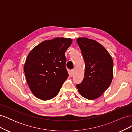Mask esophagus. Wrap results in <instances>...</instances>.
<instances>
[{
    "mask_svg": "<svg viewBox=\"0 0 132 132\" xmlns=\"http://www.w3.org/2000/svg\"><path fill=\"white\" fill-rule=\"evenodd\" d=\"M74 69H72V70H70V73H69V74H70V76H73V74H74Z\"/></svg>",
    "mask_w": 132,
    "mask_h": 132,
    "instance_id": "1",
    "label": "esophagus"
}]
</instances>
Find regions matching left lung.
Returning <instances> with one entry per match:
<instances>
[{"mask_svg":"<svg viewBox=\"0 0 132 132\" xmlns=\"http://www.w3.org/2000/svg\"><path fill=\"white\" fill-rule=\"evenodd\" d=\"M77 42L85 61V74L82 81L76 86L84 97L95 100L101 96L112 80L113 59L105 47L94 39L79 37Z\"/></svg>","mask_w":132,"mask_h":132,"instance_id":"left-lung-1","label":"left lung"}]
</instances>
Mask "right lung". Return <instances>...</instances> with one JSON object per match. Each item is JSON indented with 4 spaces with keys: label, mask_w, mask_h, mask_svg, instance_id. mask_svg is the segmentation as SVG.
Listing matches in <instances>:
<instances>
[{
    "label": "right lung",
    "mask_w": 132,
    "mask_h": 132,
    "mask_svg": "<svg viewBox=\"0 0 132 132\" xmlns=\"http://www.w3.org/2000/svg\"><path fill=\"white\" fill-rule=\"evenodd\" d=\"M72 43L71 38L57 37L44 41L28 54L23 67L32 93L42 100L54 97L67 78L65 52Z\"/></svg>",
    "instance_id": "add662e5"
}]
</instances>
